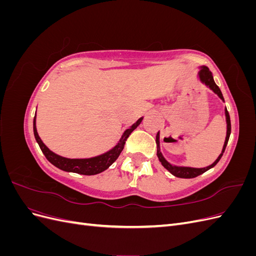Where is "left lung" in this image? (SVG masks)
Wrapping results in <instances>:
<instances>
[{"mask_svg":"<svg viewBox=\"0 0 256 256\" xmlns=\"http://www.w3.org/2000/svg\"><path fill=\"white\" fill-rule=\"evenodd\" d=\"M198 80L202 82L203 84H205L206 86L212 90L216 95H218L219 98L222 100V102H224V98H223V95L222 92L219 88L218 85H216L214 81V76H212V72L209 70V69L206 67V66H200V72L198 74ZM224 112H226V141H224V145H223V148H222V152L221 154H219V157L216 159V161L214 162L212 164L208 166L206 168H190V166H174L172 164H170L168 161H166V159L164 157V154H162L161 150H160V134L159 132L157 134V136H156V144H157V156L159 158V161L161 162V164L164 166L168 171L171 173L172 175L176 176V177H180V178H193V177H196L200 174L205 173L206 171H208L209 168H214L216 164H218L219 160L221 159L222 154L224 152V150H226V147L228 145V138H230V114L228 112V109L226 108V110H224Z\"/></svg>","mask_w":256,"mask_h":256,"instance_id":"1","label":"left lung"}]
</instances>
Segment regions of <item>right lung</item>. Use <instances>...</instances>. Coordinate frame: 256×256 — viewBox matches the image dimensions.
Segmentation results:
<instances>
[{
	"mask_svg": "<svg viewBox=\"0 0 256 256\" xmlns=\"http://www.w3.org/2000/svg\"><path fill=\"white\" fill-rule=\"evenodd\" d=\"M142 120L143 118H138L132 126H130L128 129L124 131L120 141L113 147V148L108 150L106 152L99 154V156L92 157V158H83V159L65 158L50 150L42 141L40 136H38L37 128H36V115L33 122V129H34V136L36 138V142L38 143V145H40V150L44 152L46 158H47L48 161L51 162L54 166L58 168L60 170H63L65 172H72V173H78L82 175H96L106 171V170L118 158L122 150H124V146H125L126 140L128 138L129 134L132 132L138 125H140Z\"/></svg>",
	"mask_w": 256,
	"mask_h": 256,
	"instance_id": "add662e5",
	"label": "right lung"
}]
</instances>
